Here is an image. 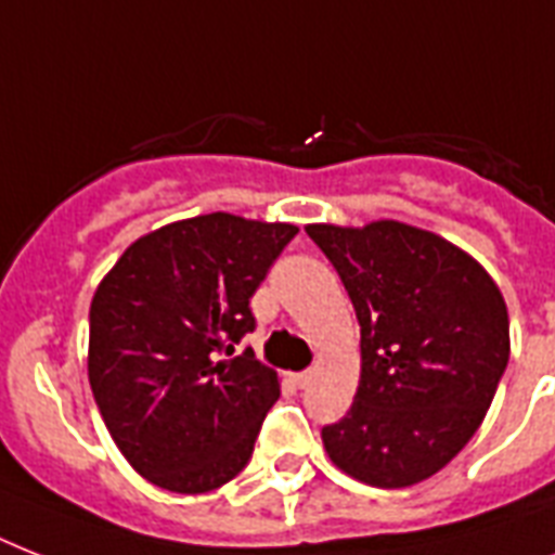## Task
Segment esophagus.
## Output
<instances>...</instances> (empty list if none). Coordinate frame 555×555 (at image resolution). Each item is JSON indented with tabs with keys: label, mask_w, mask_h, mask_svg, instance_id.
<instances>
[{
	"label": "esophagus",
	"mask_w": 555,
	"mask_h": 555,
	"mask_svg": "<svg viewBox=\"0 0 555 555\" xmlns=\"http://www.w3.org/2000/svg\"><path fill=\"white\" fill-rule=\"evenodd\" d=\"M311 377H313V371H299V374H294V383L299 388H305L308 383H311Z\"/></svg>",
	"instance_id": "esophagus-1"
}]
</instances>
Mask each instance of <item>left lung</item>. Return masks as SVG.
<instances>
[{
	"instance_id": "1",
	"label": "left lung",
	"mask_w": 555,
	"mask_h": 555,
	"mask_svg": "<svg viewBox=\"0 0 555 555\" xmlns=\"http://www.w3.org/2000/svg\"><path fill=\"white\" fill-rule=\"evenodd\" d=\"M360 322V386L322 429L334 464L400 490L426 481L469 443L509 360L504 296L447 238L403 224H308Z\"/></svg>"
}]
</instances>
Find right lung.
Returning a JSON list of instances; mask_svg holds the SVG:
<instances>
[{
  "instance_id": "obj_1",
  "label": "right lung",
  "mask_w": 555,
  "mask_h": 555,
  "mask_svg": "<svg viewBox=\"0 0 555 555\" xmlns=\"http://www.w3.org/2000/svg\"><path fill=\"white\" fill-rule=\"evenodd\" d=\"M296 233L230 212L172 221L129 244L94 291L91 391L117 449L160 490H218L250 461L279 377L233 351Z\"/></svg>"
}]
</instances>
